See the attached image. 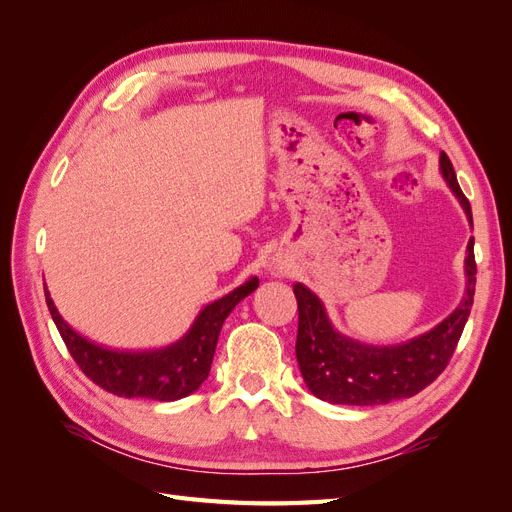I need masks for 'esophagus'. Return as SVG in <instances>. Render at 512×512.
Returning <instances> with one entry per match:
<instances>
[{
  "mask_svg": "<svg viewBox=\"0 0 512 512\" xmlns=\"http://www.w3.org/2000/svg\"><path fill=\"white\" fill-rule=\"evenodd\" d=\"M288 271H290V265L282 256H273L269 260V273H271V277H284V275H288Z\"/></svg>",
  "mask_w": 512,
  "mask_h": 512,
  "instance_id": "1",
  "label": "esophagus"
}]
</instances>
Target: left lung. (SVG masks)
Returning a JSON list of instances; mask_svg holds the SVG:
<instances>
[{"label": "left lung", "instance_id": "8db88e82", "mask_svg": "<svg viewBox=\"0 0 512 512\" xmlns=\"http://www.w3.org/2000/svg\"><path fill=\"white\" fill-rule=\"evenodd\" d=\"M440 173L472 224L470 203L463 196L455 168L444 151L440 153ZM463 265L466 290L455 312L431 331L401 344H369L339 331L318 294L299 282L294 284V297L299 303V333L294 350L307 389L322 401L342 406H382L423 391L451 361L468 322L476 286L474 239L468 241Z\"/></svg>", "mask_w": 512, "mask_h": 512}]
</instances>
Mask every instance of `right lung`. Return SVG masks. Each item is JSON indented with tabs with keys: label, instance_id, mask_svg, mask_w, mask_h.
Wrapping results in <instances>:
<instances>
[{
	"label": "right lung",
	"instance_id": "add662e5",
	"mask_svg": "<svg viewBox=\"0 0 512 512\" xmlns=\"http://www.w3.org/2000/svg\"><path fill=\"white\" fill-rule=\"evenodd\" d=\"M256 288L258 277H250L226 297L200 309L177 342L147 350H119L91 342L61 318L49 288H44V297L61 339L89 380L117 397L177 401L207 380L224 320Z\"/></svg>",
	"mask_w": 512,
	"mask_h": 512
}]
</instances>
